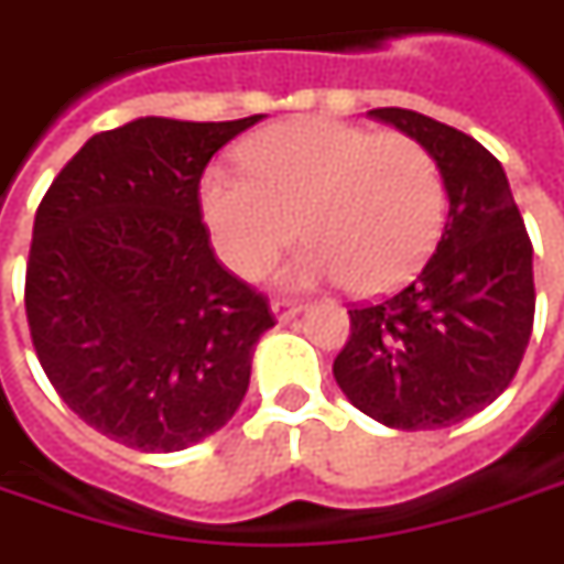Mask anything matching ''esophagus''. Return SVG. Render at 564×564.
<instances>
[{
    "label": "esophagus",
    "instance_id": "obj_1",
    "mask_svg": "<svg viewBox=\"0 0 564 564\" xmlns=\"http://www.w3.org/2000/svg\"><path fill=\"white\" fill-rule=\"evenodd\" d=\"M270 306H273V316L279 322H291L301 313V304H297V301H289V297H275Z\"/></svg>",
    "mask_w": 564,
    "mask_h": 564
}]
</instances>
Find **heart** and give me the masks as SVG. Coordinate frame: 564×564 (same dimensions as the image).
<instances>
[{
	"label": "heart",
	"mask_w": 564,
	"mask_h": 564,
	"mask_svg": "<svg viewBox=\"0 0 564 564\" xmlns=\"http://www.w3.org/2000/svg\"><path fill=\"white\" fill-rule=\"evenodd\" d=\"M242 171H212L202 215L232 273L260 279L297 239L289 285L337 282L359 294L399 285L445 224L436 159L405 134L294 119L245 143Z\"/></svg>",
	"instance_id": "obj_1"
}]
</instances>
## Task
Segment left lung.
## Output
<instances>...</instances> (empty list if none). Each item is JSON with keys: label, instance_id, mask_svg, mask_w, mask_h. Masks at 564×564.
Segmentation results:
<instances>
[{"label": "left lung", "instance_id": "obj_1", "mask_svg": "<svg viewBox=\"0 0 564 564\" xmlns=\"http://www.w3.org/2000/svg\"><path fill=\"white\" fill-rule=\"evenodd\" d=\"M368 116L436 159L448 224L411 285L349 310L334 380L383 426L438 430L491 405L516 378L534 325V251L503 165L482 143L414 110Z\"/></svg>", "mask_w": 564, "mask_h": 564}]
</instances>
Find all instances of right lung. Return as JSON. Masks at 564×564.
Segmentation results:
<instances>
[{"label": "right lung", "mask_w": 564, "mask_h": 564, "mask_svg": "<svg viewBox=\"0 0 564 564\" xmlns=\"http://www.w3.org/2000/svg\"><path fill=\"white\" fill-rule=\"evenodd\" d=\"M263 116H143L100 131L48 186L26 260V322L57 395L138 452H184L242 405L267 297L215 258L199 181Z\"/></svg>", "instance_id": "1"}]
</instances>
